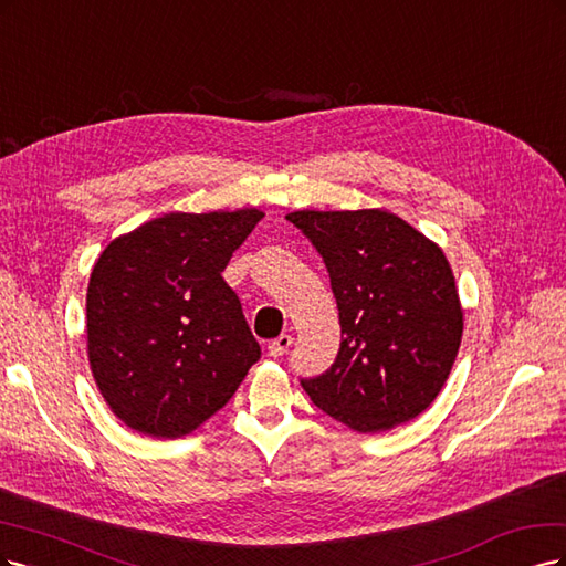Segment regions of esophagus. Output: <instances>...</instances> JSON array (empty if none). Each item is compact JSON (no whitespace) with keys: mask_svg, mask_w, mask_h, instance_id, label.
Here are the masks:
<instances>
[{"mask_svg":"<svg viewBox=\"0 0 566 566\" xmlns=\"http://www.w3.org/2000/svg\"><path fill=\"white\" fill-rule=\"evenodd\" d=\"M291 343H294V338H291L289 334H282L280 338L272 340V343L268 345L270 357H284V355L289 353V348H291Z\"/></svg>","mask_w":566,"mask_h":566,"instance_id":"esophagus-1","label":"esophagus"}]
</instances>
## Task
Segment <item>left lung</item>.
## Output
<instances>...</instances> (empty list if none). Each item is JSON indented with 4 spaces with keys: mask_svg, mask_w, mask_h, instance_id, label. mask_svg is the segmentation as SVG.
I'll return each instance as SVG.
<instances>
[{
    "mask_svg": "<svg viewBox=\"0 0 566 566\" xmlns=\"http://www.w3.org/2000/svg\"><path fill=\"white\" fill-rule=\"evenodd\" d=\"M322 256L340 319L329 369L301 378L315 407L357 432L402 426L440 395L463 310L442 249L382 209L286 216Z\"/></svg>",
    "mask_w": 566,
    "mask_h": 566,
    "instance_id": "obj_1",
    "label": "left lung"
}]
</instances>
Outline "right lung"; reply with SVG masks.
I'll return each instance as SVG.
<instances>
[{"label":"right lung","mask_w":566,"mask_h":566,"mask_svg":"<svg viewBox=\"0 0 566 566\" xmlns=\"http://www.w3.org/2000/svg\"><path fill=\"white\" fill-rule=\"evenodd\" d=\"M259 209L164 213L105 247L86 291L88 361L136 432L184 437L228 405L261 359L221 272Z\"/></svg>","instance_id":"1"}]
</instances>
